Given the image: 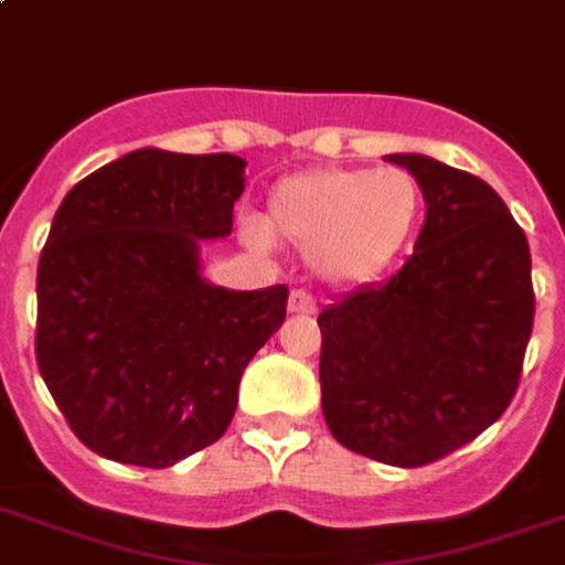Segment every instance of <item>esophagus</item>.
Returning <instances> with one entry per match:
<instances>
[{
    "label": "esophagus",
    "instance_id": "esophagus-1",
    "mask_svg": "<svg viewBox=\"0 0 565 565\" xmlns=\"http://www.w3.org/2000/svg\"><path fill=\"white\" fill-rule=\"evenodd\" d=\"M287 311H290V313H313V311H317V301H313L311 292L292 290L290 299H287Z\"/></svg>",
    "mask_w": 565,
    "mask_h": 565
}]
</instances>
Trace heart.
I'll return each mask as SVG.
<instances>
[{
    "instance_id": "obj_1",
    "label": "heart",
    "mask_w": 565,
    "mask_h": 565,
    "mask_svg": "<svg viewBox=\"0 0 565 565\" xmlns=\"http://www.w3.org/2000/svg\"><path fill=\"white\" fill-rule=\"evenodd\" d=\"M424 215V189L406 168H313L269 192L257 243L308 252L329 284H364L397 260Z\"/></svg>"
}]
</instances>
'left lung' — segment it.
Listing matches in <instances>:
<instances>
[{
    "label": "left lung",
    "instance_id": "obj_1",
    "mask_svg": "<svg viewBox=\"0 0 565 565\" xmlns=\"http://www.w3.org/2000/svg\"><path fill=\"white\" fill-rule=\"evenodd\" d=\"M424 189L426 222L397 275L322 308L331 436L417 468L507 412L533 331L527 236L486 180L420 153L385 157Z\"/></svg>",
    "mask_w": 565,
    "mask_h": 565
}]
</instances>
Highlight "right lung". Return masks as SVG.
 <instances>
[{
    "instance_id": "right-lung-1",
    "label": "right lung",
    "mask_w": 565,
    "mask_h": 565,
    "mask_svg": "<svg viewBox=\"0 0 565 565\" xmlns=\"http://www.w3.org/2000/svg\"><path fill=\"white\" fill-rule=\"evenodd\" d=\"M245 189L234 153L141 148L64 195L38 264L34 355L82 445L168 468L225 436L239 379L287 313V287L201 275Z\"/></svg>"
}]
</instances>
